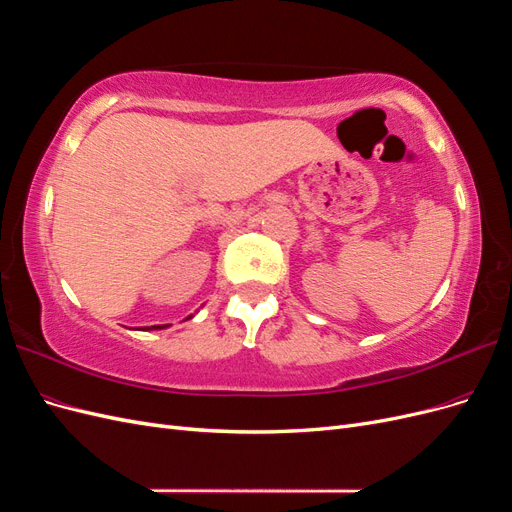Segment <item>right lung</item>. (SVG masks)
Wrapping results in <instances>:
<instances>
[{
    "label": "right lung",
    "mask_w": 512,
    "mask_h": 512,
    "mask_svg": "<svg viewBox=\"0 0 512 512\" xmlns=\"http://www.w3.org/2000/svg\"><path fill=\"white\" fill-rule=\"evenodd\" d=\"M190 318H192V316H188V320H190ZM164 327H168V324H153V327H145L143 331H153V329L158 331V329H164Z\"/></svg>",
    "instance_id": "obj_1"
}]
</instances>
